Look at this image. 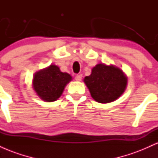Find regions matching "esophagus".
Masks as SVG:
<instances>
[{"label": "esophagus", "instance_id": "34e87169", "mask_svg": "<svg viewBox=\"0 0 158 158\" xmlns=\"http://www.w3.org/2000/svg\"><path fill=\"white\" fill-rule=\"evenodd\" d=\"M81 78H82V75L81 74H78L75 77V80L77 81H80L81 80Z\"/></svg>", "mask_w": 158, "mask_h": 158}]
</instances>
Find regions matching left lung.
I'll list each match as a JSON object with an SVG mask.
<instances>
[{
    "instance_id": "8db88e82",
    "label": "left lung",
    "mask_w": 158,
    "mask_h": 158,
    "mask_svg": "<svg viewBox=\"0 0 158 158\" xmlns=\"http://www.w3.org/2000/svg\"><path fill=\"white\" fill-rule=\"evenodd\" d=\"M84 82L94 100L105 104L117 100L124 93L128 77L118 67L99 63L85 77Z\"/></svg>"
}]
</instances>
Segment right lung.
I'll list each match as a JSON object with an SVG mask.
<instances>
[{"label": "right lung", "mask_w": 158, "mask_h": 158, "mask_svg": "<svg viewBox=\"0 0 158 158\" xmlns=\"http://www.w3.org/2000/svg\"><path fill=\"white\" fill-rule=\"evenodd\" d=\"M71 80L70 74L61 72L57 65L50 64L34 74L32 85L40 99L51 102L61 97L66 85Z\"/></svg>", "instance_id": "add662e5"}]
</instances>
